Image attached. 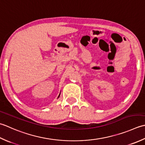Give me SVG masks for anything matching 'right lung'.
Returning <instances> with one entry per match:
<instances>
[{"label": "right lung", "instance_id": "obj_1", "mask_svg": "<svg viewBox=\"0 0 145 145\" xmlns=\"http://www.w3.org/2000/svg\"><path fill=\"white\" fill-rule=\"evenodd\" d=\"M59 96H60V94H59V96H58V97H59ZM58 97H57V98H58Z\"/></svg>", "mask_w": 145, "mask_h": 145}]
</instances>
